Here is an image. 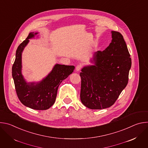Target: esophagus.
<instances>
[{"mask_svg":"<svg viewBox=\"0 0 148 148\" xmlns=\"http://www.w3.org/2000/svg\"><path fill=\"white\" fill-rule=\"evenodd\" d=\"M81 67H82L81 64H78V65L76 66V69H76V70H77V71H79V70H81Z\"/></svg>","mask_w":148,"mask_h":148,"instance_id":"esophagus-1","label":"esophagus"}]
</instances>
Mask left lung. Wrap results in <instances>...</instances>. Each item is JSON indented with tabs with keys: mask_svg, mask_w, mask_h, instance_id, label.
I'll return each instance as SVG.
<instances>
[{
	"mask_svg": "<svg viewBox=\"0 0 148 148\" xmlns=\"http://www.w3.org/2000/svg\"><path fill=\"white\" fill-rule=\"evenodd\" d=\"M112 41L103 51L95 53V65L84 67L80 98L92 110L109 108L115 102L128 84L131 58L122 35L112 31Z\"/></svg>",
	"mask_w": 148,
	"mask_h": 148,
	"instance_id": "1",
	"label": "left lung"
}]
</instances>
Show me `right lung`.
<instances>
[{"label":"right lung","mask_w":148,"mask_h":148,"mask_svg":"<svg viewBox=\"0 0 148 148\" xmlns=\"http://www.w3.org/2000/svg\"><path fill=\"white\" fill-rule=\"evenodd\" d=\"M37 33H30L17 47L16 58L12 66V77L18 98L25 106L36 110H46L54 103L60 83L71 74L73 66L56 64L51 72L41 82L27 83L21 72L22 53L30 38Z\"/></svg>","instance_id":"obj_1"}]
</instances>
